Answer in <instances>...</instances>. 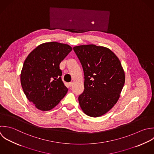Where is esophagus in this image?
I'll return each mask as SVG.
<instances>
[{
  "label": "esophagus",
  "mask_w": 154,
  "mask_h": 154,
  "mask_svg": "<svg viewBox=\"0 0 154 154\" xmlns=\"http://www.w3.org/2000/svg\"><path fill=\"white\" fill-rule=\"evenodd\" d=\"M68 85H69V87H72V85H73V83H72V82H71V83H69Z\"/></svg>",
  "instance_id": "obj_1"
}]
</instances>
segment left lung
Listing matches in <instances>:
<instances>
[{
  "instance_id": "8db88e82",
  "label": "left lung",
  "mask_w": 154,
  "mask_h": 154,
  "mask_svg": "<svg viewBox=\"0 0 154 154\" xmlns=\"http://www.w3.org/2000/svg\"><path fill=\"white\" fill-rule=\"evenodd\" d=\"M84 72V91L79 96L83 112L99 117L117 103L125 83V73L118 57L110 49L94 44L73 48Z\"/></svg>"
}]
</instances>
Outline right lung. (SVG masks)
I'll return each mask as SVG.
<instances>
[{"instance_id": "obj_1", "label": "right lung", "mask_w": 154, "mask_h": 154, "mask_svg": "<svg viewBox=\"0 0 154 154\" xmlns=\"http://www.w3.org/2000/svg\"><path fill=\"white\" fill-rule=\"evenodd\" d=\"M72 49L68 44L46 42L38 45L26 59L21 84L27 98L38 109H52L67 93L59 65Z\"/></svg>"}]
</instances>
